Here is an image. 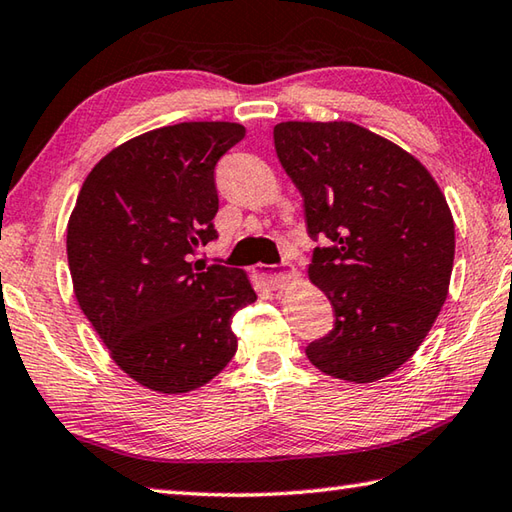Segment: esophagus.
<instances>
[{"label":"esophagus","instance_id":"1","mask_svg":"<svg viewBox=\"0 0 512 512\" xmlns=\"http://www.w3.org/2000/svg\"><path fill=\"white\" fill-rule=\"evenodd\" d=\"M257 277L262 279V282L268 288H273V290L286 288V284L290 282V279H293V275L286 273V270H279L277 266H259L257 268Z\"/></svg>","mask_w":512,"mask_h":512}]
</instances>
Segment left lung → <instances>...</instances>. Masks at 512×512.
<instances>
[{
    "label": "left lung",
    "instance_id": "obj_1",
    "mask_svg": "<svg viewBox=\"0 0 512 512\" xmlns=\"http://www.w3.org/2000/svg\"><path fill=\"white\" fill-rule=\"evenodd\" d=\"M273 139L308 235L328 242L308 277L333 304L335 328L306 357L335 379L377 382L415 355L446 302V197L417 157L353 122H282Z\"/></svg>",
    "mask_w": 512,
    "mask_h": 512
}]
</instances>
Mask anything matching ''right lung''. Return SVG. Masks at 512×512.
<instances>
[{
  "instance_id": "obj_1",
  "label": "right lung",
  "mask_w": 512,
  "mask_h": 512,
  "mask_svg": "<svg viewBox=\"0 0 512 512\" xmlns=\"http://www.w3.org/2000/svg\"><path fill=\"white\" fill-rule=\"evenodd\" d=\"M246 128L184 122L99 159L68 219L77 304L113 362L155 393L182 395L237 350L233 315L257 295L239 268L193 262L217 237L215 166Z\"/></svg>"
}]
</instances>
